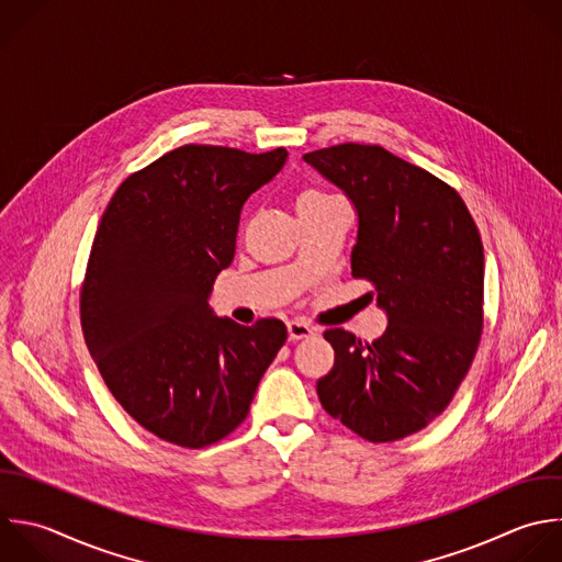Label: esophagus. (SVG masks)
Returning a JSON list of instances; mask_svg holds the SVG:
<instances>
[{"instance_id": "obj_1", "label": "esophagus", "mask_w": 562, "mask_h": 562, "mask_svg": "<svg viewBox=\"0 0 562 562\" xmlns=\"http://www.w3.org/2000/svg\"><path fill=\"white\" fill-rule=\"evenodd\" d=\"M310 336H314V327H310L307 323H303V321H290L288 323V338L292 342L310 338Z\"/></svg>"}]
</instances>
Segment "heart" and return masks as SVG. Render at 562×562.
<instances>
[{
    "instance_id": "obj_1",
    "label": "heart",
    "mask_w": 562,
    "mask_h": 562,
    "mask_svg": "<svg viewBox=\"0 0 562 562\" xmlns=\"http://www.w3.org/2000/svg\"><path fill=\"white\" fill-rule=\"evenodd\" d=\"M323 198H329V195H325V193H318V191H305V193H301V195H299V200H296V206H299V204H305V202L323 200Z\"/></svg>"
}]
</instances>
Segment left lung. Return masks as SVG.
<instances>
[{
  "mask_svg": "<svg viewBox=\"0 0 562 562\" xmlns=\"http://www.w3.org/2000/svg\"><path fill=\"white\" fill-rule=\"evenodd\" d=\"M353 202L351 274L386 312L380 338L336 327L331 371L316 382L323 408L367 441H395L450 404L483 329V244L443 180L380 145L345 143L303 156Z\"/></svg>",
  "mask_w": 562,
  "mask_h": 562,
  "instance_id": "8db88e82",
  "label": "left lung"
}]
</instances>
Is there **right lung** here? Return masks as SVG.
<instances>
[{"label":"right lung","instance_id":"obj_1","mask_svg":"<svg viewBox=\"0 0 562 562\" xmlns=\"http://www.w3.org/2000/svg\"><path fill=\"white\" fill-rule=\"evenodd\" d=\"M285 160L283 147L184 145L132 173L101 217L81 285L86 345L116 402L165 441L231 435L288 340L279 318L246 327L209 307L246 200Z\"/></svg>","mask_w":562,"mask_h":562}]
</instances>
